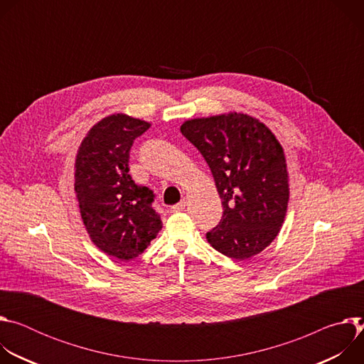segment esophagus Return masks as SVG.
I'll list each match as a JSON object with an SVG mask.
<instances>
[{"instance_id":"obj_1","label":"esophagus","mask_w":364,"mask_h":364,"mask_svg":"<svg viewBox=\"0 0 364 364\" xmlns=\"http://www.w3.org/2000/svg\"><path fill=\"white\" fill-rule=\"evenodd\" d=\"M186 205H187V200H181L178 204H174L173 207H171V212H183L184 209H186Z\"/></svg>"}]
</instances>
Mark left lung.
<instances>
[{
	"label": "left lung",
	"mask_w": 364,
	"mask_h": 364,
	"mask_svg": "<svg viewBox=\"0 0 364 364\" xmlns=\"http://www.w3.org/2000/svg\"><path fill=\"white\" fill-rule=\"evenodd\" d=\"M181 134L213 174L223 216L205 237L220 253L245 261L277 237L289 200L285 154L257 119L230 112L186 121Z\"/></svg>",
	"instance_id": "8db88e82"
}]
</instances>
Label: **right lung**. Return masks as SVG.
Segmentation results:
<instances>
[{"mask_svg":"<svg viewBox=\"0 0 364 364\" xmlns=\"http://www.w3.org/2000/svg\"><path fill=\"white\" fill-rule=\"evenodd\" d=\"M151 125L124 114L90 128L75 163V191L90 240L121 261L141 255L163 228L154 193L129 176V149Z\"/></svg>","mask_w":364,"mask_h":364,"instance_id":"right-lung-1","label":"right lung"}]
</instances>
